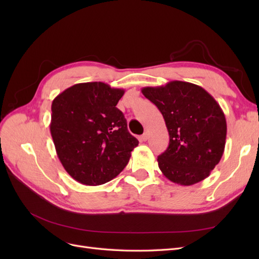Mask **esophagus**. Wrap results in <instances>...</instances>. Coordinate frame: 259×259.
<instances>
[{"mask_svg": "<svg viewBox=\"0 0 259 259\" xmlns=\"http://www.w3.org/2000/svg\"><path fill=\"white\" fill-rule=\"evenodd\" d=\"M139 139L142 140V142H146V140L148 139V134H147V133H144V134L139 137Z\"/></svg>", "mask_w": 259, "mask_h": 259, "instance_id": "obj_1", "label": "esophagus"}]
</instances>
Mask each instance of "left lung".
I'll list each match as a JSON object with an SVG mask.
<instances>
[{
  "label": "left lung",
  "mask_w": 259,
  "mask_h": 259,
  "mask_svg": "<svg viewBox=\"0 0 259 259\" xmlns=\"http://www.w3.org/2000/svg\"><path fill=\"white\" fill-rule=\"evenodd\" d=\"M142 93L162 113L169 135L159 167L170 182L191 186L209 176L221 161L227 123L221 106L201 86L171 81Z\"/></svg>",
  "instance_id": "left-lung-1"
}]
</instances>
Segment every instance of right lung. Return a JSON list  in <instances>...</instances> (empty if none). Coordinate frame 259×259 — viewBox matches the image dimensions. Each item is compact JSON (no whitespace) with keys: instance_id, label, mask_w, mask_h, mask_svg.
<instances>
[{"instance_id":"obj_1","label":"right lung","mask_w":259,"mask_h":259,"mask_svg":"<svg viewBox=\"0 0 259 259\" xmlns=\"http://www.w3.org/2000/svg\"><path fill=\"white\" fill-rule=\"evenodd\" d=\"M124 90L79 83L53 100L51 134L62 166L76 182L103 185L119 175L138 140L116 108Z\"/></svg>"}]
</instances>
